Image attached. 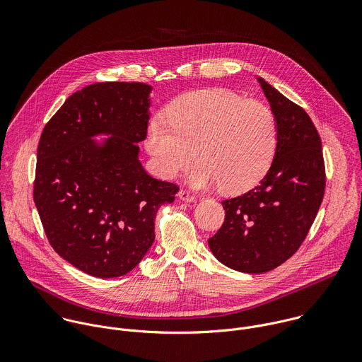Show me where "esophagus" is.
I'll list each match as a JSON object with an SVG mask.
<instances>
[{
    "instance_id": "1",
    "label": "esophagus",
    "mask_w": 362,
    "mask_h": 362,
    "mask_svg": "<svg viewBox=\"0 0 362 362\" xmlns=\"http://www.w3.org/2000/svg\"><path fill=\"white\" fill-rule=\"evenodd\" d=\"M177 196H179V199H182V200H185V202H194V200H196V196L192 194L189 190H185V189H182V190L177 193Z\"/></svg>"
}]
</instances>
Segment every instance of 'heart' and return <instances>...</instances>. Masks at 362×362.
I'll list each match as a JSON object with an SVG mask.
<instances>
[{
	"label": "heart",
	"mask_w": 362,
	"mask_h": 362,
	"mask_svg": "<svg viewBox=\"0 0 362 362\" xmlns=\"http://www.w3.org/2000/svg\"><path fill=\"white\" fill-rule=\"evenodd\" d=\"M166 122L148 124L146 147L165 177L190 173L194 187L219 185L223 193L250 190L271 170L279 124L265 103L223 90L183 93L165 109Z\"/></svg>",
	"instance_id": "1"
}]
</instances>
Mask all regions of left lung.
<instances>
[{"label":"left lung","instance_id":"obj_1","mask_svg":"<svg viewBox=\"0 0 362 362\" xmlns=\"http://www.w3.org/2000/svg\"><path fill=\"white\" fill-rule=\"evenodd\" d=\"M259 83L278 117L276 156L259 185L222 200L225 222L208 240L219 262L246 274L268 272L299 249L327 182L322 143L311 117L267 81Z\"/></svg>","mask_w":362,"mask_h":362}]
</instances>
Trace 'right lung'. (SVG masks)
Segmentation results:
<instances>
[{
    "mask_svg": "<svg viewBox=\"0 0 362 362\" xmlns=\"http://www.w3.org/2000/svg\"><path fill=\"white\" fill-rule=\"evenodd\" d=\"M151 87L94 83L71 94L42 129L33 197L53 249L97 278L130 272L154 240V219L176 183L151 177L137 159ZM114 136L105 148L89 139Z\"/></svg>",
    "mask_w": 362,
    "mask_h": 362,
    "instance_id": "right-lung-1",
    "label": "right lung"
}]
</instances>
